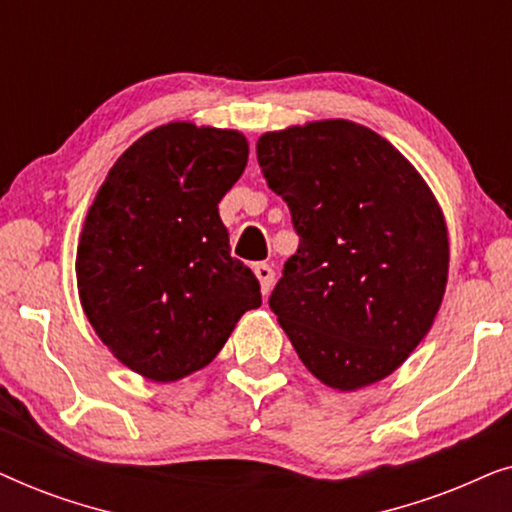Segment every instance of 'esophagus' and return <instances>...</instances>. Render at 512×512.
<instances>
[{"instance_id": "34e87169", "label": "esophagus", "mask_w": 512, "mask_h": 512, "mask_svg": "<svg viewBox=\"0 0 512 512\" xmlns=\"http://www.w3.org/2000/svg\"><path fill=\"white\" fill-rule=\"evenodd\" d=\"M254 275L258 277V282H261L263 296H268L270 289H272V282H275V270H272L268 263H256L254 265Z\"/></svg>"}]
</instances>
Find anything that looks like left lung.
<instances>
[{
  "label": "left lung",
  "mask_w": 512,
  "mask_h": 512,
  "mask_svg": "<svg viewBox=\"0 0 512 512\" xmlns=\"http://www.w3.org/2000/svg\"><path fill=\"white\" fill-rule=\"evenodd\" d=\"M256 156L300 235L270 296L279 326L326 387L384 380L445 296L450 240L436 195L394 144L345 118L265 132Z\"/></svg>",
  "instance_id": "left-lung-1"
}]
</instances>
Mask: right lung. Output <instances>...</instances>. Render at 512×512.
Listing matches in <instances>:
<instances>
[{
  "instance_id": "obj_1",
  "label": "right lung",
  "mask_w": 512,
  "mask_h": 512,
  "mask_svg": "<svg viewBox=\"0 0 512 512\" xmlns=\"http://www.w3.org/2000/svg\"><path fill=\"white\" fill-rule=\"evenodd\" d=\"M247 158L240 130L158 125L121 153L88 209L76 249L81 307L109 352L146 380L209 366L261 305L219 216Z\"/></svg>"
}]
</instances>
